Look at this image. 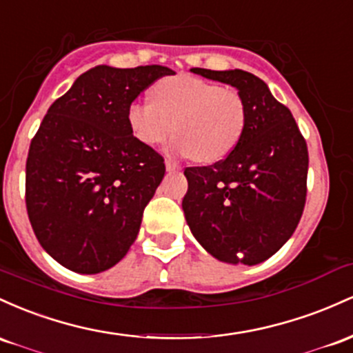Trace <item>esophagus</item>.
Returning a JSON list of instances; mask_svg holds the SVG:
<instances>
[{"mask_svg": "<svg viewBox=\"0 0 353 353\" xmlns=\"http://www.w3.org/2000/svg\"><path fill=\"white\" fill-rule=\"evenodd\" d=\"M165 166H166V170H168V172H176V170H180V165L176 163V161H173V160H165Z\"/></svg>", "mask_w": 353, "mask_h": 353, "instance_id": "1", "label": "esophagus"}]
</instances>
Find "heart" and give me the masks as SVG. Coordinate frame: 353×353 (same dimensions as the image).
Segmentation results:
<instances>
[{
  "instance_id": "b5f03b06",
  "label": "heart",
  "mask_w": 353,
  "mask_h": 353,
  "mask_svg": "<svg viewBox=\"0 0 353 353\" xmlns=\"http://www.w3.org/2000/svg\"><path fill=\"white\" fill-rule=\"evenodd\" d=\"M153 101H133L126 120L141 143H165L175 132L172 150L198 163L225 160L247 128V103L236 90L192 74L163 78L153 86Z\"/></svg>"
}]
</instances>
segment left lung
<instances>
[{"label": "left lung", "instance_id": "1", "mask_svg": "<svg viewBox=\"0 0 353 353\" xmlns=\"http://www.w3.org/2000/svg\"><path fill=\"white\" fill-rule=\"evenodd\" d=\"M190 71L235 86L248 117L240 143L225 160L185 170V219L216 260L256 265L283 247L302 219L307 143L290 110L259 77L243 70Z\"/></svg>", "mask_w": 353, "mask_h": 353}]
</instances>
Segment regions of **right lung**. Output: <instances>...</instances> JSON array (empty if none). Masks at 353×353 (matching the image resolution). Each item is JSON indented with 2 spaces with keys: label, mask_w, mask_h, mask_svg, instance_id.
Wrapping results in <instances>:
<instances>
[{
  "label": "right lung",
  "mask_w": 353,
  "mask_h": 353,
  "mask_svg": "<svg viewBox=\"0 0 353 353\" xmlns=\"http://www.w3.org/2000/svg\"><path fill=\"white\" fill-rule=\"evenodd\" d=\"M166 74L175 71L94 66L50 106L31 140L28 216L41 247L68 270H108L137 240L165 163L133 137L126 110Z\"/></svg>",
  "instance_id": "obj_1"
}]
</instances>
